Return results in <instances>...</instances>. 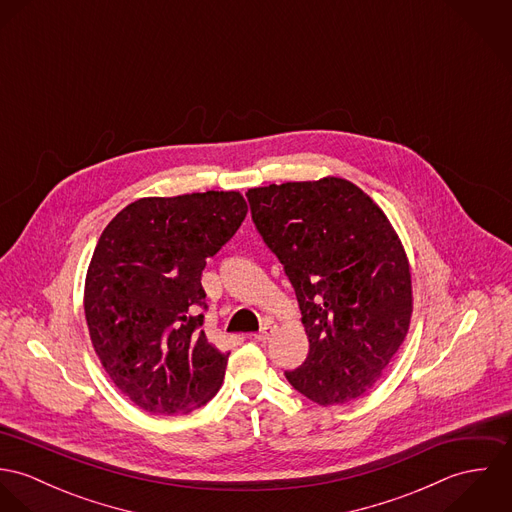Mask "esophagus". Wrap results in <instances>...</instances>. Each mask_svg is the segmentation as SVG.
<instances>
[{
	"mask_svg": "<svg viewBox=\"0 0 512 512\" xmlns=\"http://www.w3.org/2000/svg\"><path fill=\"white\" fill-rule=\"evenodd\" d=\"M274 329H276V325H274L272 321H266V323H264V327L260 329V333H254L252 337H254L256 341H262V343H266V341L272 337Z\"/></svg>",
	"mask_w": 512,
	"mask_h": 512,
	"instance_id": "obj_1",
	"label": "esophagus"
}]
</instances>
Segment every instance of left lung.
<instances>
[{
  "label": "left lung",
  "instance_id": "obj_1",
  "mask_svg": "<svg viewBox=\"0 0 512 512\" xmlns=\"http://www.w3.org/2000/svg\"><path fill=\"white\" fill-rule=\"evenodd\" d=\"M252 220L292 282L309 339L293 388L321 406L368 392L404 343L412 276L382 209L341 177L248 189Z\"/></svg>",
  "mask_w": 512,
  "mask_h": 512
}]
</instances>
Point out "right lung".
Returning a JSON list of instances; mask_svg holds the SVG:
<instances>
[{"label": "right lung", "instance_id": "right-lung-1", "mask_svg": "<svg viewBox=\"0 0 512 512\" xmlns=\"http://www.w3.org/2000/svg\"><path fill=\"white\" fill-rule=\"evenodd\" d=\"M246 213L238 191L146 197L98 238L84 284L90 341L118 390L149 414H189L219 392L230 353L201 329V274Z\"/></svg>", "mask_w": 512, "mask_h": 512}]
</instances>
